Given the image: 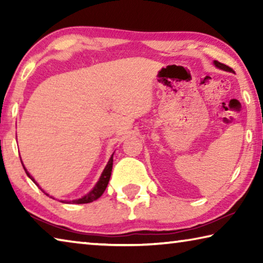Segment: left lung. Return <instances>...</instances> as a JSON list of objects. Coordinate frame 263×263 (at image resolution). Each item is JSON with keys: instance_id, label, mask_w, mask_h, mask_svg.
Instances as JSON below:
<instances>
[{"instance_id": "left-lung-1", "label": "left lung", "mask_w": 263, "mask_h": 263, "mask_svg": "<svg viewBox=\"0 0 263 263\" xmlns=\"http://www.w3.org/2000/svg\"><path fill=\"white\" fill-rule=\"evenodd\" d=\"M213 64H215L216 67L220 68V69H222V70H226V72H233V69H232V68L229 67V66L224 65V64H221V62H219V61L215 60V61H213Z\"/></svg>"}]
</instances>
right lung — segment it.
Wrapping results in <instances>:
<instances>
[{
  "label": "right lung",
  "mask_w": 263,
  "mask_h": 263,
  "mask_svg": "<svg viewBox=\"0 0 263 263\" xmlns=\"http://www.w3.org/2000/svg\"><path fill=\"white\" fill-rule=\"evenodd\" d=\"M21 161H22V160H21ZM112 163H114V154L111 155V158H110V160H109L108 164H106V166H105L104 171H103V173H102V175H101V177H100L99 182H97L96 185L94 186V188H92V190L89 191V193H88L86 196H83V197L79 198V199H74V201H69L68 203H72V204H84V203L94 202V201H96L97 198H100L101 196H102V194L104 193V190L106 189V186H108L110 176H111V171H112ZM22 164H23V163H22ZM23 167H24V164H23ZM24 171H25V173H26V175H28V176L30 177V179L32 180V181L34 182V183L39 186V184L37 183V182L34 181L33 177L29 174L28 171H26L25 167H24ZM39 188H41V186H39ZM41 189H42V188H41ZM42 191H43L44 194L48 196V194H46L45 191H44L43 189H42ZM64 202L67 203V201H64Z\"/></svg>",
  "instance_id": "obj_1"
}]
</instances>
